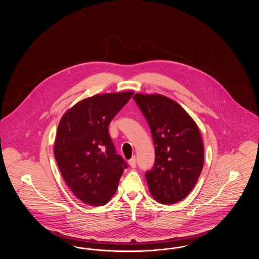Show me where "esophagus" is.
Returning a JSON list of instances; mask_svg holds the SVG:
<instances>
[{
	"instance_id": "1",
	"label": "esophagus",
	"mask_w": 259,
	"mask_h": 259,
	"mask_svg": "<svg viewBox=\"0 0 259 259\" xmlns=\"http://www.w3.org/2000/svg\"><path fill=\"white\" fill-rule=\"evenodd\" d=\"M128 163H129V165L132 167V168H136V157L135 156H133L130 160L128 161Z\"/></svg>"
}]
</instances>
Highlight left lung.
<instances>
[{"label":"left lung","mask_w":259,"mask_h":259,"mask_svg":"<svg viewBox=\"0 0 259 259\" xmlns=\"http://www.w3.org/2000/svg\"><path fill=\"white\" fill-rule=\"evenodd\" d=\"M155 146V163L146 172L152 197L164 205L185 199L204 165V144L194 119L176 101L161 94L136 93Z\"/></svg>","instance_id":"1"}]
</instances>
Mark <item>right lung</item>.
Returning <instances> with one entry per match:
<instances>
[{
  "mask_svg": "<svg viewBox=\"0 0 259 259\" xmlns=\"http://www.w3.org/2000/svg\"><path fill=\"white\" fill-rule=\"evenodd\" d=\"M133 93L123 91L83 99L60 119L54 156L66 185L88 205H106L116 192L126 163L115 153L109 125Z\"/></svg>",
  "mask_w": 259,
  "mask_h": 259,
  "instance_id": "right-lung-1",
  "label": "right lung"
}]
</instances>
